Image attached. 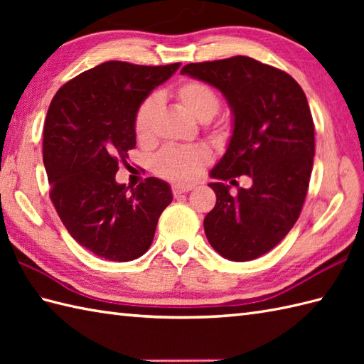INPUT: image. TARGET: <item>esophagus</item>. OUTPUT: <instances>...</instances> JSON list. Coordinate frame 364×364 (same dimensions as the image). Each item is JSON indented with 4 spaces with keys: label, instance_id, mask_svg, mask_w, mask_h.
I'll list each match as a JSON object with an SVG mask.
<instances>
[{
    "label": "esophagus",
    "instance_id": "1",
    "mask_svg": "<svg viewBox=\"0 0 364 364\" xmlns=\"http://www.w3.org/2000/svg\"><path fill=\"white\" fill-rule=\"evenodd\" d=\"M192 191V186L191 184H175V186H172V192L173 196H180V194H186V192Z\"/></svg>",
    "mask_w": 364,
    "mask_h": 364
}]
</instances>
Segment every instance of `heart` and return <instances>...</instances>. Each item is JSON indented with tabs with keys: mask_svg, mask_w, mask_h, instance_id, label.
Listing matches in <instances>:
<instances>
[{
	"mask_svg": "<svg viewBox=\"0 0 364 364\" xmlns=\"http://www.w3.org/2000/svg\"><path fill=\"white\" fill-rule=\"evenodd\" d=\"M170 97L200 122H210L219 112L220 98L211 86L200 81H184L170 90ZM159 100L149 97L139 106L134 117V134L141 145H150L158 136ZM211 154L205 146H167L153 161L159 176L175 183H191L210 164Z\"/></svg>",
	"mask_w": 364,
	"mask_h": 364,
	"instance_id": "b5f03b06",
	"label": "heart"
}]
</instances>
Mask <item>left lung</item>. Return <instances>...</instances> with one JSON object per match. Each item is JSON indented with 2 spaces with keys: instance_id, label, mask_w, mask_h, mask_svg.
Instances as JSON below:
<instances>
[{
  "instance_id": "left-lung-1",
  "label": "left lung",
  "mask_w": 364,
  "mask_h": 364,
  "mask_svg": "<svg viewBox=\"0 0 364 364\" xmlns=\"http://www.w3.org/2000/svg\"><path fill=\"white\" fill-rule=\"evenodd\" d=\"M183 75L225 95L235 128L211 170L215 206L203 227L213 249L231 261L272 250L297 222L314 158V123L305 92L291 75L247 56L188 64ZM247 174L250 190L231 196L225 183ZM237 184V183H236Z\"/></svg>"
}]
</instances>
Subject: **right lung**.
<instances>
[{"label": "right lung", "mask_w": 364, "mask_h": 364, "mask_svg": "<svg viewBox=\"0 0 364 364\" xmlns=\"http://www.w3.org/2000/svg\"><path fill=\"white\" fill-rule=\"evenodd\" d=\"M178 67L109 60L65 82L51 100L43 127L50 198L68 233L97 257H142L172 202L166 181L150 176L128 192L115 173L136 146L139 106Z\"/></svg>", "instance_id": "right-lung-1"}]
</instances>
